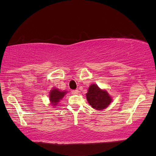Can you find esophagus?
I'll return each instance as SVG.
<instances>
[{"mask_svg": "<svg viewBox=\"0 0 156 156\" xmlns=\"http://www.w3.org/2000/svg\"><path fill=\"white\" fill-rule=\"evenodd\" d=\"M79 92V90L78 89H76V90H72V94H78Z\"/></svg>", "mask_w": 156, "mask_h": 156, "instance_id": "1", "label": "esophagus"}]
</instances>
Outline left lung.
<instances>
[{
  "instance_id": "8db88e82",
  "label": "left lung",
  "mask_w": 156,
  "mask_h": 156,
  "mask_svg": "<svg viewBox=\"0 0 156 156\" xmlns=\"http://www.w3.org/2000/svg\"><path fill=\"white\" fill-rule=\"evenodd\" d=\"M89 104L96 110H102L111 102L112 99L107 91L101 90L98 85L92 84L86 94Z\"/></svg>"
}]
</instances>
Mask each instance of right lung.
<instances>
[{"label":"right lung","mask_w":156,"mask_h":156,"mask_svg":"<svg viewBox=\"0 0 156 156\" xmlns=\"http://www.w3.org/2000/svg\"><path fill=\"white\" fill-rule=\"evenodd\" d=\"M66 93V91H60L57 89H53V90H51L50 94V100L51 102H52V105H56L58 101H60V100L63 98Z\"/></svg>","instance_id":"obj_1"}]
</instances>
